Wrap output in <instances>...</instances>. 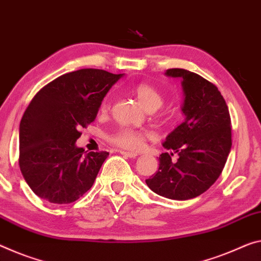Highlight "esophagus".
Wrapping results in <instances>:
<instances>
[{
    "instance_id": "1",
    "label": "esophagus",
    "mask_w": 261,
    "mask_h": 261,
    "mask_svg": "<svg viewBox=\"0 0 261 261\" xmlns=\"http://www.w3.org/2000/svg\"><path fill=\"white\" fill-rule=\"evenodd\" d=\"M119 153L121 155H125L127 156V158H130V159H135L136 156H138L139 154L135 153V151H125V150H119Z\"/></svg>"
}]
</instances>
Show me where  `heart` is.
<instances>
[{"label": "heart", "mask_w": 261, "mask_h": 261, "mask_svg": "<svg viewBox=\"0 0 261 261\" xmlns=\"http://www.w3.org/2000/svg\"><path fill=\"white\" fill-rule=\"evenodd\" d=\"M134 94L136 98L139 99V101L141 102V105L146 108L147 111L153 112L159 110L163 103V95L155 86L148 83H140L138 85L134 86L133 89ZM110 98H106L100 105V111L105 112L108 111L110 108ZM151 134L149 132L146 130H139L134 129L130 127H120L118 130H115L113 134L108 136V140L115 146L123 149H129V150H136L139 148L142 147L143 142L146 141V139H149Z\"/></svg>", "instance_id": "heart-1"}]
</instances>
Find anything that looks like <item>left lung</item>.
<instances>
[{
    "label": "left lung",
    "mask_w": 261,
    "mask_h": 261,
    "mask_svg": "<svg viewBox=\"0 0 261 261\" xmlns=\"http://www.w3.org/2000/svg\"><path fill=\"white\" fill-rule=\"evenodd\" d=\"M166 75L181 79L186 119L166 138L163 147L170 153L160 155L159 170L146 183L163 197L187 200L205 192L222 174L232 146L231 118L209 80L184 69H169Z\"/></svg>",
    "instance_id": "left-lung-1"
}]
</instances>
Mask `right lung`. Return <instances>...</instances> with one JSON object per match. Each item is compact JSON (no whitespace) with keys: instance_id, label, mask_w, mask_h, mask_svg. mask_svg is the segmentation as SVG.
Here are the masks:
<instances>
[{"instance_id":"add662e5","label":"right lung","mask_w":261,"mask_h":261,"mask_svg":"<svg viewBox=\"0 0 261 261\" xmlns=\"http://www.w3.org/2000/svg\"><path fill=\"white\" fill-rule=\"evenodd\" d=\"M122 77L82 69L52 80L35 95L19 123V168L38 197L69 204L91 189L107 151L75 146L97 118L107 92Z\"/></svg>"}]
</instances>
